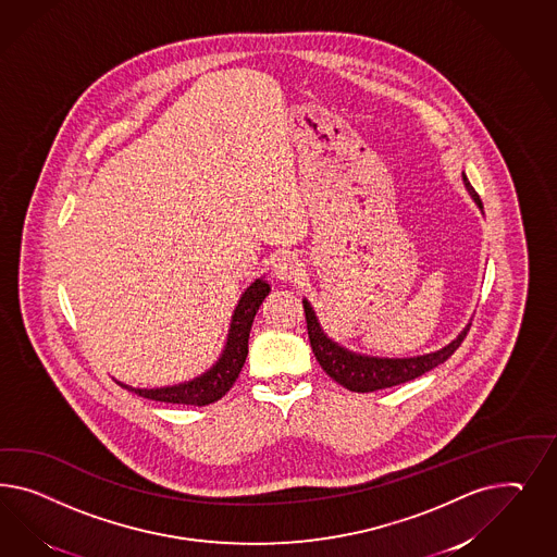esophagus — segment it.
<instances>
[{"mask_svg":"<svg viewBox=\"0 0 557 557\" xmlns=\"http://www.w3.org/2000/svg\"><path fill=\"white\" fill-rule=\"evenodd\" d=\"M300 271V263L292 257V255H280L277 259H275V263H273V275L277 277V280H292V277H296V273Z\"/></svg>","mask_w":557,"mask_h":557,"instance_id":"obj_1","label":"esophagus"}]
</instances>
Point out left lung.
<instances>
[{
  "label": "left lung",
  "instance_id": "1",
  "mask_svg": "<svg viewBox=\"0 0 557 557\" xmlns=\"http://www.w3.org/2000/svg\"><path fill=\"white\" fill-rule=\"evenodd\" d=\"M463 184L472 194L475 203L482 208V200L466 175H463ZM304 314H306L310 347H312V354L317 357V361L321 363L322 370L326 371V375H331L343 388L351 389V392H375V389L400 386V384L410 382L422 373L437 368L456 354L472 326V324H468L454 343H449L437 354L410 357V359H377V357L349 354V351L341 349L337 343H333L331 338L324 337L319 321H317L310 304L306 300H304Z\"/></svg>",
  "mask_w": 557,
  "mask_h": 557
}]
</instances>
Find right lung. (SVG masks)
I'll return each instance as SVG.
<instances>
[{"mask_svg": "<svg viewBox=\"0 0 557 557\" xmlns=\"http://www.w3.org/2000/svg\"><path fill=\"white\" fill-rule=\"evenodd\" d=\"M268 294H270V284H265L263 280H257L253 286L247 287V292L243 294V298L236 306L226 349L220 357L219 363L208 373H203L202 377L187 382V384H180V386H171V388L138 389L120 384V382L119 386L128 392H135L143 398L169 403V405L206 406L216 403L228 389L233 388L238 373L245 366V359L249 354L251 324H253L259 306L263 304Z\"/></svg>", "mask_w": 557, "mask_h": 557, "instance_id": "obj_1", "label": "right lung"}]
</instances>
